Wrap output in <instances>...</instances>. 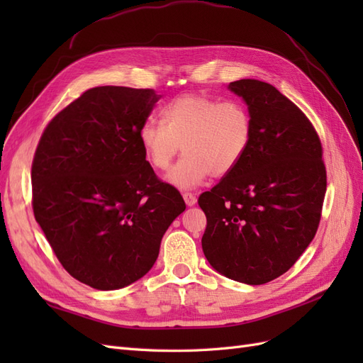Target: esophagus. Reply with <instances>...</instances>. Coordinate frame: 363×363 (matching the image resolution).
Returning a JSON list of instances; mask_svg holds the SVG:
<instances>
[{"label": "esophagus", "instance_id": "obj_1", "mask_svg": "<svg viewBox=\"0 0 363 363\" xmlns=\"http://www.w3.org/2000/svg\"><path fill=\"white\" fill-rule=\"evenodd\" d=\"M183 199H184V203L188 204V206H194L196 203V196L194 194H191V192H184L183 194Z\"/></svg>", "mask_w": 363, "mask_h": 363}]
</instances>
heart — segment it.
<instances>
[{"label":"heart","instance_id":"heart-1","mask_svg":"<svg viewBox=\"0 0 363 363\" xmlns=\"http://www.w3.org/2000/svg\"><path fill=\"white\" fill-rule=\"evenodd\" d=\"M162 123L148 119L139 130L142 151L152 168L167 171L182 189L195 188L208 175L225 177L242 162L251 144L252 119L240 101H221L203 94H184L164 104Z\"/></svg>","mask_w":363,"mask_h":363}]
</instances>
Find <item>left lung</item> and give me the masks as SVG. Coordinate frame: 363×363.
<instances>
[{
    "mask_svg": "<svg viewBox=\"0 0 363 363\" xmlns=\"http://www.w3.org/2000/svg\"><path fill=\"white\" fill-rule=\"evenodd\" d=\"M228 87L248 106L252 138L238 168L200 195L201 245L223 276L263 284L316 235L327 189L323 145L309 118L272 84L244 79Z\"/></svg>",
    "mask_w": 363,
    "mask_h": 363,
    "instance_id": "obj_1",
    "label": "left lung"
}]
</instances>
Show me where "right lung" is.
Here are the masks:
<instances>
[{
  "mask_svg": "<svg viewBox=\"0 0 363 363\" xmlns=\"http://www.w3.org/2000/svg\"><path fill=\"white\" fill-rule=\"evenodd\" d=\"M160 95L98 86L43 130L31 163V206L54 255L100 291L128 286L159 256L186 204L145 160L139 130Z\"/></svg>",
  "mask_w": 363,
  "mask_h": 363,
  "instance_id": "1",
  "label": "right lung"
}]
</instances>
